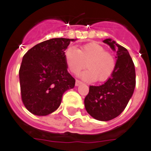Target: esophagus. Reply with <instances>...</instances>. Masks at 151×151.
<instances>
[{"label": "esophagus", "mask_w": 151, "mask_h": 151, "mask_svg": "<svg viewBox=\"0 0 151 151\" xmlns=\"http://www.w3.org/2000/svg\"><path fill=\"white\" fill-rule=\"evenodd\" d=\"M81 84H82V82H81V81H79V80H76V81H75V85H76V86H79V85H81Z\"/></svg>", "instance_id": "34e87169"}]
</instances>
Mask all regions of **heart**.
<instances>
[{"mask_svg":"<svg viewBox=\"0 0 151 151\" xmlns=\"http://www.w3.org/2000/svg\"><path fill=\"white\" fill-rule=\"evenodd\" d=\"M65 61L73 73H78L85 66H87V70L79 73V77L87 81L107 80L116 66L113 55L95 42L86 44L77 49L73 47L68 48L65 52Z\"/></svg>","mask_w":151,"mask_h":151,"instance_id":"heart-1","label":"heart"}]
</instances>
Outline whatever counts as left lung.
Masks as SVG:
<instances>
[{"label":"left lung","instance_id":"8db88e82","mask_svg":"<svg viewBox=\"0 0 151 151\" xmlns=\"http://www.w3.org/2000/svg\"><path fill=\"white\" fill-rule=\"evenodd\" d=\"M103 42L117 52L114 71L102 85L90 86L85 106L93 118L107 122L121 114L132 96L136 87V70L126 48L110 38Z\"/></svg>","mask_w":151,"mask_h":151}]
</instances>
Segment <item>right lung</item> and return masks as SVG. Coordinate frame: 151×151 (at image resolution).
<instances>
[{
  "mask_svg": "<svg viewBox=\"0 0 151 151\" xmlns=\"http://www.w3.org/2000/svg\"><path fill=\"white\" fill-rule=\"evenodd\" d=\"M76 39L52 38L37 44L24 55L20 66L22 103L33 114L46 116L56 110L63 95L75 80L67 71L65 50Z\"/></svg>",
  "mask_w": 151,
  "mask_h": 151,
  "instance_id": "right-lung-1",
  "label": "right lung"
}]
</instances>
